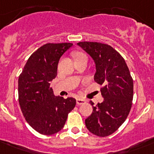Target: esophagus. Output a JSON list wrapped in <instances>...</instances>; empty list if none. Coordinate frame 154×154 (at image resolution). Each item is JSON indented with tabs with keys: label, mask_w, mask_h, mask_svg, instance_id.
Returning a JSON list of instances; mask_svg holds the SVG:
<instances>
[{
	"label": "esophagus",
	"mask_w": 154,
	"mask_h": 154,
	"mask_svg": "<svg viewBox=\"0 0 154 154\" xmlns=\"http://www.w3.org/2000/svg\"><path fill=\"white\" fill-rule=\"evenodd\" d=\"M76 103H77L78 105H81V104H85V103H86V100H85V99L79 98V99H76Z\"/></svg>",
	"instance_id": "1"
}]
</instances>
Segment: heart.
Wrapping results in <instances>:
<instances>
[{
	"label": "heart",
	"mask_w": 154,
	"mask_h": 154,
	"mask_svg": "<svg viewBox=\"0 0 154 154\" xmlns=\"http://www.w3.org/2000/svg\"><path fill=\"white\" fill-rule=\"evenodd\" d=\"M81 57H87V56L85 55V54H84L82 53H77L76 54H75V58H81Z\"/></svg>",
	"instance_id": "heart-1"
}]
</instances>
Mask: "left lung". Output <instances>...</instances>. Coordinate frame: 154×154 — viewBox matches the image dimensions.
I'll return each mask as SVG.
<instances>
[{"mask_svg":"<svg viewBox=\"0 0 154 154\" xmlns=\"http://www.w3.org/2000/svg\"><path fill=\"white\" fill-rule=\"evenodd\" d=\"M94 61V80L103 85L104 101L93 106V112L85 119L87 128L101 137L111 135L124 123L131 111L134 97V81L123 57L111 46L99 42H79Z\"/></svg>","mask_w":154,"mask_h":154,"instance_id":"left-lung-1","label":"left lung"}]
</instances>
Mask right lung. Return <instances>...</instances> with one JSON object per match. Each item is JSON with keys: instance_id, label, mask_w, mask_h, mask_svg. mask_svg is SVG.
<instances>
[{"instance_id": "obj_1", "label": "right lung", "mask_w": 154, "mask_h": 154, "mask_svg": "<svg viewBox=\"0 0 154 154\" xmlns=\"http://www.w3.org/2000/svg\"><path fill=\"white\" fill-rule=\"evenodd\" d=\"M71 43L46 44L34 52L18 78V101L30 126L43 135H53L64 128L76 104L73 98L55 96L50 82L57 75L60 58Z\"/></svg>"}]
</instances>
